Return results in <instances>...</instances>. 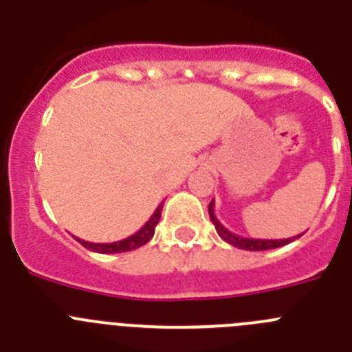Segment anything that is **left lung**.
<instances>
[{"instance_id": "obj_1", "label": "left lung", "mask_w": 352, "mask_h": 352, "mask_svg": "<svg viewBox=\"0 0 352 352\" xmlns=\"http://www.w3.org/2000/svg\"><path fill=\"white\" fill-rule=\"evenodd\" d=\"M208 211H210V219L213 222L214 229L219 232L220 238L223 241H227L229 245L236 248H241V250H252V252H257V250H272V248H278V247H284V245L291 243L294 241L296 238H300L301 234L298 236H292V238H285V239H256V238H243V236H238L234 232L227 231L226 227L220 223V220L217 219V214H214V201H211L210 206H208Z\"/></svg>"}]
</instances>
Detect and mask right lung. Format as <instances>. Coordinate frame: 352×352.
I'll use <instances>...</instances> for the list:
<instances>
[{
    "label": "right lung",
    "instance_id": "add662e5",
    "mask_svg": "<svg viewBox=\"0 0 352 352\" xmlns=\"http://www.w3.org/2000/svg\"><path fill=\"white\" fill-rule=\"evenodd\" d=\"M162 208H164V203L158 204V208L155 210V213L151 214V219L144 223V226L139 229L135 234L129 236V238L121 239V241H114V243H89V241H84V239L76 238L82 247H86L91 252H98V254H121V252H130L135 250V248L142 247L153 238L155 234V227H157L158 220H160Z\"/></svg>",
    "mask_w": 352,
    "mask_h": 352
}]
</instances>
